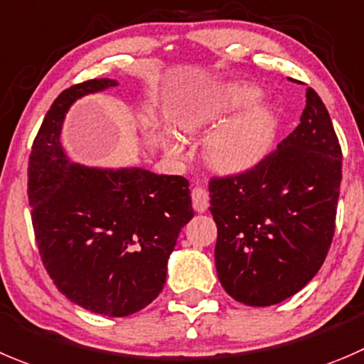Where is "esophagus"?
I'll use <instances>...</instances> for the list:
<instances>
[{
    "label": "esophagus",
    "instance_id": "1",
    "mask_svg": "<svg viewBox=\"0 0 364 364\" xmlns=\"http://www.w3.org/2000/svg\"><path fill=\"white\" fill-rule=\"evenodd\" d=\"M191 198L196 213H205L207 207H209V193L203 188H195L191 191Z\"/></svg>",
    "mask_w": 364,
    "mask_h": 364
}]
</instances>
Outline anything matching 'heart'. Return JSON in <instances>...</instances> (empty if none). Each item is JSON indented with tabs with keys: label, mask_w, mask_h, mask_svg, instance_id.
Returning a JSON list of instances; mask_svg holds the SVG:
<instances>
[{
	"label": "heart",
	"mask_w": 364,
	"mask_h": 364,
	"mask_svg": "<svg viewBox=\"0 0 364 364\" xmlns=\"http://www.w3.org/2000/svg\"><path fill=\"white\" fill-rule=\"evenodd\" d=\"M257 98L259 89L250 84L225 85L178 117L180 132L200 137L213 132L205 143L207 162L221 173L247 171L262 161L273 134L272 112L262 103H254ZM240 108L245 110L228 120ZM166 150L175 159L186 155L178 137H169Z\"/></svg>",
	"instance_id": "1"
}]
</instances>
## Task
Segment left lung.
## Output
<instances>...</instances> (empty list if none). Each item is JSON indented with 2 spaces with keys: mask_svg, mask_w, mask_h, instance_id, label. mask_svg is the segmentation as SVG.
I'll return each instance as SVG.
<instances>
[{
  "mask_svg": "<svg viewBox=\"0 0 364 364\" xmlns=\"http://www.w3.org/2000/svg\"><path fill=\"white\" fill-rule=\"evenodd\" d=\"M341 146L307 87L300 124L248 171L209 182L218 279L245 306L289 299L323 264L334 236Z\"/></svg>",
  "mask_w": 364,
  "mask_h": 364,
  "instance_id": "left-lung-1",
  "label": "left lung"
}]
</instances>
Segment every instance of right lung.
I'll use <instances>...</instances> for the list:
<instances>
[{"mask_svg": "<svg viewBox=\"0 0 364 364\" xmlns=\"http://www.w3.org/2000/svg\"><path fill=\"white\" fill-rule=\"evenodd\" d=\"M116 85L95 78L58 95L33 141L28 202L41 259L58 291L91 313L119 318L157 299L169 254L195 213L184 176L68 159L60 132L69 107Z\"/></svg>", "mask_w": 364, "mask_h": 364, "instance_id": "1", "label": "right lung"}]
</instances>
